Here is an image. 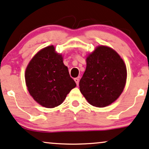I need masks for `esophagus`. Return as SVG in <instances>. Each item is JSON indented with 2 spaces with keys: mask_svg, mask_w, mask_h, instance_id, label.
I'll return each instance as SVG.
<instances>
[{
  "mask_svg": "<svg viewBox=\"0 0 149 149\" xmlns=\"http://www.w3.org/2000/svg\"><path fill=\"white\" fill-rule=\"evenodd\" d=\"M74 80H75V82H76V85H78V83H79V78H74Z\"/></svg>",
  "mask_w": 149,
  "mask_h": 149,
  "instance_id": "obj_1",
  "label": "esophagus"
}]
</instances>
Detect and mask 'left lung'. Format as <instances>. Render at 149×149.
I'll use <instances>...</instances> for the list:
<instances>
[{
  "mask_svg": "<svg viewBox=\"0 0 149 149\" xmlns=\"http://www.w3.org/2000/svg\"><path fill=\"white\" fill-rule=\"evenodd\" d=\"M126 77V67L118 53L107 46H98L87 57L80 91L93 106H107L122 93Z\"/></svg>",
  "mask_w": 149,
  "mask_h": 149,
  "instance_id": "left-lung-1",
  "label": "left lung"
}]
</instances>
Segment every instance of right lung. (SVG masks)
Masks as SVG:
<instances>
[{"instance_id":"obj_1","label":"right lung","mask_w":149,"mask_h":149,"mask_svg":"<svg viewBox=\"0 0 149 149\" xmlns=\"http://www.w3.org/2000/svg\"><path fill=\"white\" fill-rule=\"evenodd\" d=\"M25 78L30 94L47 108L62 104L76 86L62 55L55 53L53 46L44 48L35 55L26 68Z\"/></svg>"}]
</instances>
